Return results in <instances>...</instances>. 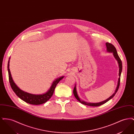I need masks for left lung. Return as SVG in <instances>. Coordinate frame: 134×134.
Masks as SVG:
<instances>
[{
  "instance_id": "1",
  "label": "left lung",
  "mask_w": 134,
  "mask_h": 134,
  "mask_svg": "<svg viewBox=\"0 0 134 134\" xmlns=\"http://www.w3.org/2000/svg\"><path fill=\"white\" fill-rule=\"evenodd\" d=\"M106 45V47H107V51L108 52H109V53H112L115 59H116V60L118 62V65H119V78L118 79V84H117V86L116 87V89L115 90V92L113 93V94L112 96H110L109 98H108L107 99L102 101V102H98V103H90V102H84L82 100H81L79 96L77 94V92L76 90V85H75V87L73 89V94L75 96V98H76L82 104H83L84 105H87L88 106H91V107H98L100 106L101 105H102L103 104L108 102V100H109L110 99H111L114 96L115 94H116V92L118 91L119 86H120V79H121V71H122V62H121V59L119 57L117 51L116 50V48H115V46L113 45H112L110 43H105Z\"/></svg>"
}]
</instances>
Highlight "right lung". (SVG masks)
<instances>
[{"instance_id":"1","label":"right lung","mask_w":134,"mask_h":134,"mask_svg":"<svg viewBox=\"0 0 134 134\" xmlns=\"http://www.w3.org/2000/svg\"><path fill=\"white\" fill-rule=\"evenodd\" d=\"M10 58H9V60L8 62L7 65V70L8 73V77H9V81L13 89V91L16 94L19 98L24 102L30 103L33 105H39L47 102L53 96L55 88L57 85L59 81L62 80L64 77L63 76L60 77L56 79L51 85V86L46 93L42 94H33L31 93H27L25 92L21 89H20L19 87L16 85V84L14 83L13 80V78L12 76L10 71L9 69V61Z\"/></svg>"}]
</instances>
